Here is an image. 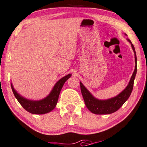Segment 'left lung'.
Here are the masks:
<instances>
[{
  "label": "left lung",
  "mask_w": 147,
  "mask_h": 147,
  "mask_svg": "<svg viewBox=\"0 0 147 147\" xmlns=\"http://www.w3.org/2000/svg\"><path fill=\"white\" fill-rule=\"evenodd\" d=\"M127 39L131 43L133 52H134L135 67L134 72H133L132 76H131L129 82L121 93H119V94L115 96V97L109 98V99L99 100L98 98H96L83 85L82 83L80 82L81 92H82L83 98H84L85 105H86L87 108L92 113H94V114H110V113L117 111L123 106V104L128 100L131 92H132L134 80L137 74V56L134 46L132 44L130 39Z\"/></svg>",
  "instance_id": "1"
}]
</instances>
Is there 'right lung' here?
<instances>
[{
  "mask_svg": "<svg viewBox=\"0 0 147 147\" xmlns=\"http://www.w3.org/2000/svg\"><path fill=\"white\" fill-rule=\"evenodd\" d=\"M71 74H69L59 80L54 85L49 95L43 99L39 100H32L23 97L17 92V91L14 88L12 83H11V88L17 100L26 111L33 114H45L51 111L55 108L61 89L65 82L71 77Z\"/></svg>",
  "mask_w": 147,
  "mask_h": 147,
  "instance_id": "obj_1",
  "label": "right lung"
}]
</instances>
